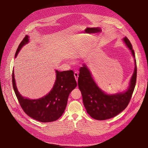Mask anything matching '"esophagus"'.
<instances>
[{
	"mask_svg": "<svg viewBox=\"0 0 148 148\" xmlns=\"http://www.w3.org/2000/svg\"><path fill=\"white\" fill-rule=\"evenodd\" d=\"M74 75V77H75L76 82H77V81H78V73H77V71H75Z\"/></svg>",
	"mask_w": 148,
	"mask_h": 148,
	"instance_id": "34e87169",
	"label": "esophagus"
}]
</instances>
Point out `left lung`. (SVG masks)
<instances>
[{"mask_svg":"<svg viewBox=\"0 0 148 148\" xmlns=\"http://www.w3.org/2000/svg\"><path fill=\"white\" fill-rule=\"evenodd\" d=\"M125 45L134 58V69L127 89L116 93H107L96 83L92 73L86 64L80 67L78 86L83 97L86 111L93 119L105 120L117 115L125 109L134 91L137 77L136 61L132 45L127 37L123 39Z\"/></svg>","mask_w":148,"mask_h":148,"instance_id":"left-lung-1","label":"left lung"}]
</instances>
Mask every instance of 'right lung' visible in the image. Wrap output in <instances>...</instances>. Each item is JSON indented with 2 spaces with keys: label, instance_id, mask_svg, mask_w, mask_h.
I'll list each match as a JSON object with an SVG mask.
<instances>
[{
  "label": "right lung",
  "instance_id": "obj_1",
  "mask_svg": "<svg viewBox=\"0 0 148 148\" xmlns=\"http://www.w3.org/2000/svg\"><path fill=\"white\" fill-rule=\"evenodd\" d=\"M29 38L28 35L24 38L15 58L23 47L29 43ZM55 73V82L51 91L38 99H31L23 96L18 92L13 70L12 85L19 103L26 114L38 121L49 123L60 119L65 110L69 95L77 85L72 70L59 71L56 70Z\"/></svg>",
  "mask_w": 148,
  "mask_h": 148
}]
</instances>
